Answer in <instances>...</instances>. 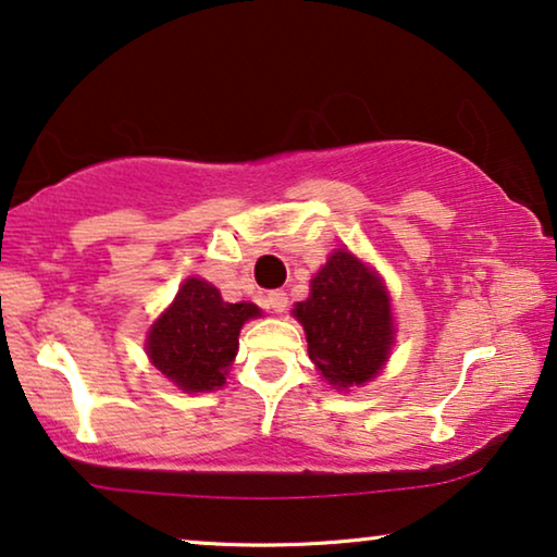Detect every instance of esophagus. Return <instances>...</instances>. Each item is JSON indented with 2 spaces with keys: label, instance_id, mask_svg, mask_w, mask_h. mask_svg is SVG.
Returning a JSON list of instances; mask_svg holds the SVG:
<instances>
[{
  "label": "esophagus",
  "instance_id": "obj_1",
  "mask_svg": "<svg viewBox=\"0 0 557 557\" xmlns=\"http://www.w3.org/2000/svg\"><path fill=\"white\" fill-rule=\"evenodd\" d=\"M267 302H270V308L274 313H285L287 310V293L285 290H272L267 295Z\"/></svg>",
  "mask_w": 557,
  "mask_h": 557
}]
</instances>
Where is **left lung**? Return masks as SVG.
I'll return each mask as SVG.
<instances>
[{"mask_svg":"<svg viewBox=\"0 0 557 557\" xmlns=\"http://www.w3.org/2000/svg\"><path fill=\"white\" fill-rule=\"evenodd\" d=\"M308 354L333 387L364 384L380 372L392 346L389 298L374 272L351 251H336L295 306Z\"/></svg>","mask_w":557,"mask_h":557,"instance_id":"1","label":"left lung"}]
</instances>
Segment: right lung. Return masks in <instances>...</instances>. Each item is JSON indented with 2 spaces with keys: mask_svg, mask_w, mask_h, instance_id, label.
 Returning a JSON list of instances; mask_svg holds the SVG:
<instances>
[{
  "mask_svg": "<svg viewBox=\"0 0 557 557\" xmlns=\"http://www.w3.org/2000/svg\"><path fill=\"white\" fill-rule=\"evenodd\" d=\"M257 315L259 308L251 302H224L216 287L190 277L152 325L147 354L185 392L221 387L239 351L242 325Z\"/></svg>",
  "mask_w": 557,
  "mask_h": 557,
  "instance_id": "add662e5",
  "label": "right lung"
}]
</instances>
